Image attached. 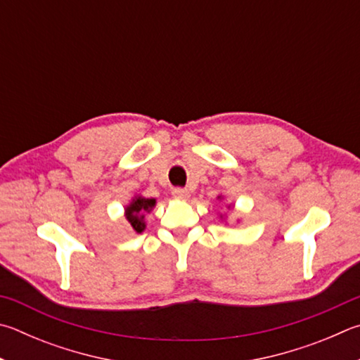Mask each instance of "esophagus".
<instances>
[{"mask_svg": "<svg viewBox=\"0 0 360 360\" xmlns=\"http://www.w3.org/2000/svg\"><path fill=\"white\" fill-rule=\"evenodd\" d=\"M173 198L174 200H187L188 197H191V193H188V191H186V188H173Z\"/></svg>", "mask_w": 360, "mask_h": 360, "instance_id": "34e87169", "label": "esophagus"}]
</instances>
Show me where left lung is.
Wrapping results in <instances>:
<instances>
[{
  "label": "left lung",
  "mask_w": 360,
  "mask_h": 360,
  "mask_svg": "<svg viewBox=\"0 0 360 360\" xmlns=\"http://www.w3.org/2000/svg\"><path fill=\"white\" fill-rule=\"evenodd\" d=\"M217 198L220 200V198H221V195H219V197H217ZM228 207H230V206H228ZM220 217H221V215H220Z\"/></svg>",
  "instance_id": "1"
}]
</instances>
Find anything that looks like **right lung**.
I'll return each instance as SVG.
<instances>
[{"instance_id": "right-lung-1", "label": "right lung", "mask_w": 360, "mask_h": 360, "mask_svg": "<svg viewBox=\"0 0 360 360\" xmlns=\"http://www.w3.org/2000/svg\"><path fill=\"white\" fill-rule=\"evenodd\" d=\"M155 206L154 198H145L141 195H135L132 201L124 207V215H126V220L134 228L135 233H141L146 228L145 221V214L151 212L153 207Z\"/></svg>"}]
</instances>
